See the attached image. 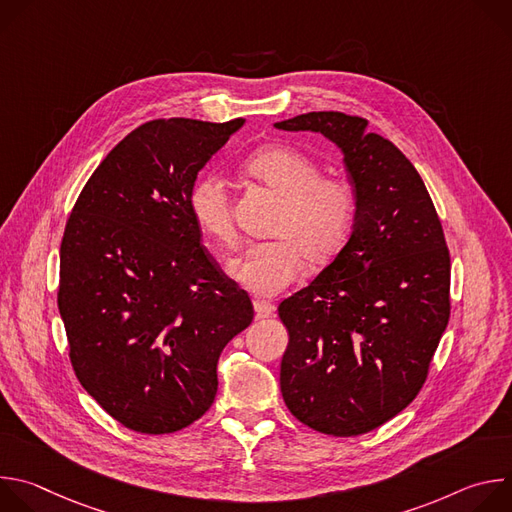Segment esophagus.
Segmentation results:
<instances>
[{"instance_id": "obj_1", "label": "esophagus", "mask_w": 512, "mask_h": 512, "mask_svg": "<svg viewBox=\"0 0 512 512\" xmlns=\"http://www.w3.org/2000/svg\"><path fill=\"white\" fill-rule=\"evenodd\" d=\"M253 308H255L257 318H267V316H271L275 312V306L271 302H267V300H255Z\"/></svg>"}]
</instances>
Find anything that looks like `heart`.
Segmentation results:
<instances>
[{
	"label": "heart",
	"instance_id": "obj_1",
	"mask_svg": "<svg viewBox=\"0 0 512 512\" xmlns=\"http://www.w3.org/2000/svg\"><path fill=\"white\" fill-rule=\"evenodd\" d=\"M245 172L285 198L275 235L279 239L249 245L229 263V275L255 296H275L306 267L330 259L346 241L356 198L348 182L322 178V168L306 154L269 145L245 160ZM188 208L204 237L221 247L237 241L229 184L216 174H202L190 188Z\"/></svg>",
	"mask_w": 512,
	"mask_h": 512
}]
</instances>
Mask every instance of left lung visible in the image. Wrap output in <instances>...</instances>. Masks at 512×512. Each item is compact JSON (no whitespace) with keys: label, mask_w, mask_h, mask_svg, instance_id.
<instances>
[{"label":"left lung","mask_w":512,"mask_h":512,"mask_svg":"<svg viewBox=\"0 0 512 512\" xmlns=\"http://www.w3.org/2000/svg\"><path fill=\"white\" fill-rule=\"evenodd\" d=\"M322 133L356 198L350 237L308 287L279 304L289 344L279 385L308 427L367 433L419 393L450 318V253L413 164L369 121L314 111L273 125Z\"/></svg>","instance_id":"obj_1"}]
</instances>
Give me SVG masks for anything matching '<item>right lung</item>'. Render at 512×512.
<instances>
[{
    "label": "right lung",
    "instance_id": "1",
    "mask_svg": "<svg viewBox=\"0 0 512 512\" xmlns=\"http://www.w3.org/2000/svg\"><path fill=\"white\" fill-rule=\"evenodd\" d=\"M245 119L150 121L83 188L60 245L58 310L85 391L119 423L172 433L212 405L223 348L253 322L247 291L200 245L198 172Z\"/></svg>",
    "mask_w": 512,
    "mask_h": 512
}]
</instances>
